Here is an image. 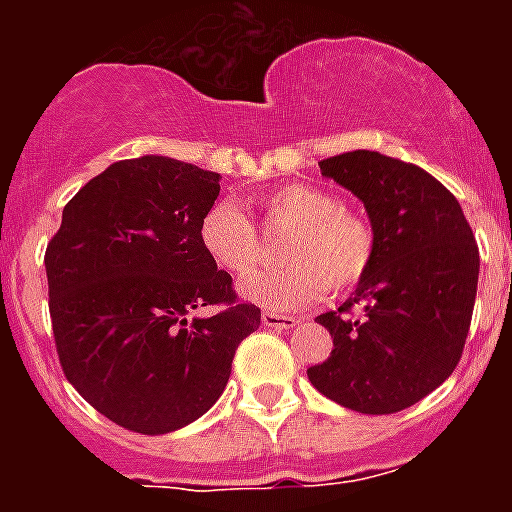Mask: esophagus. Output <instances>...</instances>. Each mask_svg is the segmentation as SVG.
<instances>
[{"label":"esophagus","instance_id":"obj_1","mask_svg":"<svg viewBox=\"0 0 512 512\" xmlns=\"http://www.w3.org/2000/svg\"><path fill=\"white\" fill-rule=\"evenodd\" d=\"M261 323L266 325V328H279V330H289V328H295L300 320L292 318V315H279V312H271L266 310L264 315H261Z\"/></svg>","mask_w":512,"mask_h":512}]
</instances>
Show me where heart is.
<instances>
[{
	"mask_svg": "<svg viewBox=\"0 0 512 512\" xmlns=\"http://www.w3.org/2000/svg\"><path fill=\"white\" fill-rule=\"evenodd\" d=\"M269 223L289 225L284 264L261 269L241 282V295L271 310H295L330 295H346L374 264L377 233L369 217L351 210L336 192L289 182L261 197ZM200 243L220 269L246 274L261 259L259 230L235 202H217L202 215Z\"/></svg>",
	"mask_w": 512,
	"mask_h": 512,
	"instance_id": "b5f03b06",
	"label": "heart"
}]
</instances>
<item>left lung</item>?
<instances>
[{"label": "left lung", "mask_w": 512, "mask_h": 512, "mask_svg": "<svg viewBox=\"0 0 512 512\" xmlns=\"http://www.w3.org/2000/svg\"><path fill=\"white\" fill-rule=\"evenodd\" d=\"M320 171L364 202L377 253L354 295L315 318L333 351L307 377L348 410L400 413L459 364L477 297V241L459 200L420 166L351 151L320 161Z\"/></svg>", "instance_id": "left-lung-1"}]
</instances>
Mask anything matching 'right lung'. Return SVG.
Here are the masks:
<instances>
[{
  "instance_id": "1",
  "label": "right lung",
  "mask_w": 512,
  "mask_h": 512,
  "mask_svg": "<svg viewBox=\"0 0 512 512\" xmlns=\"http://www.w3.org/2000/svg\"><path fill=\"white\" fill-rule=\"evenodd\" d=\"M215 171L166 156L117 161L63 207L45 248L61 369L97 413L158 436L215 405L261 310L200 243ZM197 306L210 319L188 320Z\"/></svg>"
}]
</instances>
